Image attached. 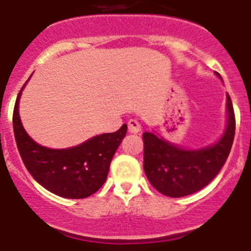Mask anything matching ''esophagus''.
Wrapping results in <instances>:
<instances>
[{
    "label": "esophagus",
    "mask_w": 251,
    "mask_h": 251,
    "mask_svg": "<svg viewBox=\"0 0 251 251\" xmlns=\"http://www.w3.org/2000/svg\"><path fill=\"white\" fill-rule=\"evenodd\" d=\"M127 127H128V131L132 133H137L141 131V125L139 124V121L137 120H130L127 124Z\"/></svg>",
    "instance_id": "1"
}]
</instances>
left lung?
I'll list each match as a JSON object with an SVG mask.
<instances>
[{
	"mask_svg": "<svg viewBox=\"0 0 251 251\" xmlns=\"http://www.w3.org/2000/svg\"><path fill=\"white\" fill-rule=\"evenodd\" d=\"M228 126L214 146L188 151L168 144L151 132H144V170L150 183L172 198L188 196L204 188L226 163L235 135V115L226 97Z\"/></svg>",
	"mask_w": 251,
	"mask_h": 251,
	"instance_id": "1",
	"label": "left lung"
}]
</instances>
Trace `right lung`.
Listing matches in <instances>:
<instances>
[{
    "instance_id": "obj_1",
    "label": "right lung",
    "mask_w": 251,
    "mask_h": 251,
    "mask_svg": "<svg viewBox=\"0 0 251 251\" xmlns=\"http://www.w3.org/2000/svg\"><path fill=\"white\" fill-rule=\"evenodd\" d=\"M20 90L13 109V131L18 151L28 172L41 186L63 198L80 200L101 188L109 173L110 163L127 126L118 131L102 133L79 146L51 150L39 146L27 135L21 123L18 104Z\"/></svg>"
}]
</instances>
